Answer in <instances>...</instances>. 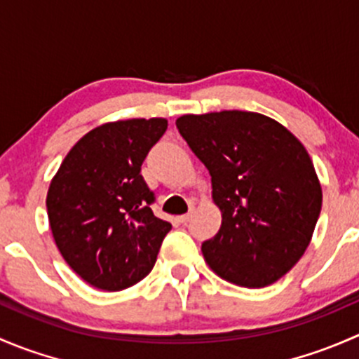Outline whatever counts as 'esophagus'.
<instances>
[{"label": "esophagus", "instance_id": "esophagus-1", "mask_svg": "<svg viewBox=\"0 0 359 359\" xmlns=\"http://www.w3.org/2000/svg\"><path fill=\"white\" fill-rule=\"evenodd\" d=\"M191 217H193V213H186V215H180L179 220H180V222H182V224H187V222H189Z\"/></svg>", "mask_w": 359, "mask_h": 359}]
</instances>
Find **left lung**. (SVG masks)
<instances>
[{
	"mask_svg": "<svg viewBox=\"0 0 359 359\" xmlns=\"http://www.w3.org/2000/svg\"><path fill=\"white\" fill-rule=\"evenodd\" d=\"M212 177L220 229L201 245L213 273L262 288L288 273L309 247L321 184L300 140L273 118L248 111L184 114L175 121Z\"/></svg>",
	"mask_w": 359,
	"mask_h": 359,
	"instance_id": "1",
	"label": "left lung"
}]
</instances>
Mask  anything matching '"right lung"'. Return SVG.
I'll list each match as a JSON object with an SVG mask.
<instances>
[{"label": "right lung", "instance_id": "right-lung-1", "mask_svg": "<svg viewBox=\"0 0 359 359\" xmlns=\"http://www.w3.org/2000/svg\"><path fill=\"white\" fill-rule=\"evenodd\" d=\"M165 118L104 123L72 146L46 194L64 260L92 287L119 292L151 273L172 224L154 217L140 166L166 132Z\"/></svg>", "mask_w": 359, "mask_h": 359}]
</instances>
